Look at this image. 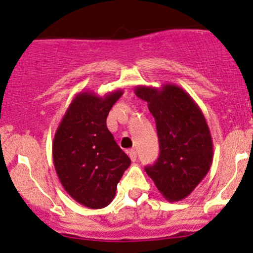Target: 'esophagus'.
Returning a JSON list of instances; mask_svg holds the SVG:
<instances>
[{"instance_id":"1","label":"esophagus","mask_w":253,"mask_h":253,"mask_svg":"<svg viewBox=\"0 0 253 253\" xmlns=\"http://www.w3.org/2000/svg\"><path fill=\"white\" fill-rule=\"evenodd\" d=\"M127 154H129V158L131 159V161H136V158H137V153H136L135 149L127 150Z\"/></svg>"}]
</instances>
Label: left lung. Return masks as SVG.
<instances>
[{"instance_id": "8db88e82", "label": "left lung", "mask_w": 253, "mask_h": 253, "mask_svg": "<svg viewBox=\"0 0 253 253\" xmlns=\"http://www.w3.org/2000/svg\"><path fill=\"white\" fill-rule=\"evenodd\" d=\"M135 94L147 101L157 122L160 154L147 166L161 195L178 202L194 191L211 169L212 140L202 110L179 86L166 84L160 88L135 87Z\"/></svg>"}]
</instances>
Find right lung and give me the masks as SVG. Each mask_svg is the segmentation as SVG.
Returning <instances> with one entry per match:
<instances>
[{
  "label": "right lung",
  "instance_id": "add662e5",
  "mask_svg": "<svg viewBox=\"0 0 253 253\" xmlns=\"http://www.w3.org/2000/svg\"><path fill=\"white\" fill-rule=\"evenodd\" d=\"M122 94V89L105 96L93 92L76 94L53 137L52 158L59 181L87 208L109 206L131 164L106 126L110 110Z\"/></svg>",
  "mask_w": 253,
  "mask_h": 253
}]
</instances>
